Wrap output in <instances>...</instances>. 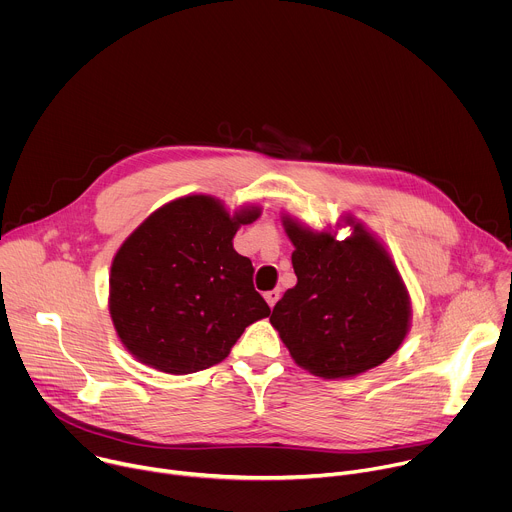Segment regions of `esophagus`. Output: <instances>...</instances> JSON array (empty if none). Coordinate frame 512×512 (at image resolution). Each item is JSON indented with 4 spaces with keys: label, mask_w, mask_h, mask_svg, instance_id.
I'll return each instance as SVG.
<instances>
[{
    "label": "esophagus",
    "mask_w": 512,
    "mask_h": 512,
    "mask_svg": "<svg viewBox=\"0 0 512 512\" xmlns=\"http://www.w3.org/2000/svg\"><path fill=\"white\" fill-rule=\"evenodd\" d=\"M263 298H265V302L269 304V308H273V306L277 304V300H279V289H271V291H265Z\"/></svg>",
    "instance_id": "esophagus-1"
}]
</instances>
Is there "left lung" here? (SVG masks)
Here are the masks:
<instances>
[{
    "instance_id": "obj_1",
    "label": "left lung",
    "mask_w": 512,
    "mask_h": 512,
    "mask_svg": "<svg viewBox=\"0 0 512 512\" xmlns=\"http://www.w3.org/2000/svg\"><path fill=\"white\" fill-rule=\"evenodd\" d=\"M352 235L338 241L289 214L283 229L294 245L298 283L271 312V326L302 369L322 379H348L379 367L403 344L411 324L407 287L383 243L346 216Z\"/></svg>"
}]
</instances>
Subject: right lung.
<instances>
[{"instance_id":"obj_1","label":"right lung","mask_w":512,"mask_h":512,"mask_svg":"<svg viewBox=\"0 0 512 512\" xmlns=\"http://www.w3.org/2000/svg\"><path fill=\"white\" fill-rule=\"evenodd\" d=\"M261 206L233 214L190 194L156 212L123 241L111 263L109 314L123 346L168 375L204 371L229 356L245 328L271 314L253 287V265L233 239Z\"/></svg>"}]
</instances>
